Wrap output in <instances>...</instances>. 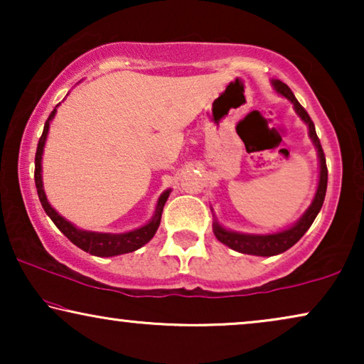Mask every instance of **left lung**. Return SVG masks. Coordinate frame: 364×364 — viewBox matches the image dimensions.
Segmentation results:
<instances>
[{"mask_svg": "<svg viewBox=\"0 0 364 364\" xmlns=\"http://www.w3.org/2000/svg\"><path fill=\"white\" fill-rule=\"evenodd\" d=\"M273 86H275V89L282 94V96L290 99L293 106H295V111L298 112V116L308 124L310 137L318 149V156H320V183H318L316 196L313 198V203L310 205V208H308L305 215H303L291 228H288V230L270 233V235H245V233L228 232L223 227L218 225V223H213V233H215V237L222 243H225V245L230 247L232 250H237L240 253H248V255H258V257L278 255V253L285 252L290 247L295 245V243L305 235L308 228L311 227L313 220L316 218L318 212L321 210L323 200H325V196H326V183H328V168H326L325 152H323L320 139L316 136L315 124H313L311 117L308 116L305 107L296 101L295 94L291 92V89L288 87L285 82L278 81L277 79V81H273Z\"/></svg>", "mask_w": 364, "mask_h": 364, "instance_id": "1", "label": "left lung"}]
</instances>
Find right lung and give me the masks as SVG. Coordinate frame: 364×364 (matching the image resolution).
<instances>
[{"label": "right lung", "mask_w": 364, "mask_h": 364, "mask_svg": "<svg viewBox=\"0 0 364 364\" xmlns=\"http://www.w3.org/2000/svg\"><path fill=\"white\" fill-rule=\"evenodd\" d=\"M54 112L56 109L51 112V116L48 117L46 124H44L43 134L39 137L38 142V149H36V157H34V182H36V191H38V197L39 202L44 208V212L48 213L49 218L54 222L59 230H61L64 235H66L69 240H71L74 245L81 248L84 252H89L91 255L96 257H114V255H121V253H129L137 250L142 245L151 240V238L156 235L159 223H161V217H162V210L164 205H166V200L168 198V193L171 191L164 192L161 198L157 202V208L156 213H154V218L147 225H144L137 230L127 232V233H97V232H86V230H79L69 223L68 220L59 215V213L54 210V208L49 205L46 196H44L43 191V181H41V156H43V147L44 142H46V136H48V129H49V121L54 117Z\"/></svg>", "instance_id": "add662e5"}]
</instances>
